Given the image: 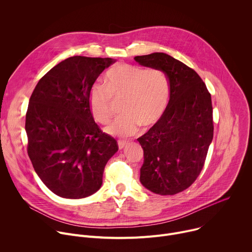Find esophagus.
Wrapping results in <instances>:
<instances>
[{
	"mask_svg": "<svg viewBox=\"0 0 252 252\" xmlns=\"http://www.w3.org/2000/svg\"><path fill=\"white\" fill-rule=\"evenodd\" d=\"M126 143H127V141H126V140H119V148H120V150H122V149H124L126 146Z\"/></svg>",
	"mask_w": 252,
	"mask_h": 252,
	"instance_id": "esophagus-1",
	"label": "esophagus"
}]
</instances>
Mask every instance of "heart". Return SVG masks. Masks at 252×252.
Here are the masks:
<instances>
[{"label":"heart","instance_id":"obj_1","mask_svg":"<svg viewBox=\"0 0 252 252\" xmlns=\"http://www.w3.org/2000/svg\"><path fill=\"white\" fill-rule=\"evenodd\" d=\"M103 84L91 91V112L96 122L105 125L113 118L112 97L125 96L122 111L126 115L105 127L107 133L120 137L134 134L140 125L155 124L168 101L169 83L160 68L118 63L106 71Z\"/></svg>","mask_w":252,"mask_h":252}]
</instances>
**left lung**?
I'll list each match as a JSON object with an SVG mask.
<instances>
[{
	"label": "left lung",
	"mask_w": 252,
	"mask_h": 252,
	"mask_svg": "<svg viewBox=\"0 0 252 252\" xmlns=\"http://www.w3.org/2000/svg\"><path fill=\"white\" fill-rule=\"evenodd\" d=\"M134 60L162 69L170 87L164 113L137 138L143 150L140 183L157 194H176L195 182L204 165L213 137L211 96L194 69L166 54Z\"/></svg>",
	"instance_id": "left-lung-1"
}]
</instances>
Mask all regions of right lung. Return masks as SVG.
<instances>
[{"label":"right lung","mask_w":252,"mask_h":252,"mask_svg":"<svg viewBox=\"0 0 252 252\" xmlns=\"http://www.w3.org/2000/svg\"><path fill=\"white\" fill-rule=\"evenodd\" d=\"M111 58L70 57L39 81L26 114L28 155L45 186L63 198L92 195L118 141L94 123L92 87Z\"/></svg>","instance_id":"add662e5"}]
</instances>
